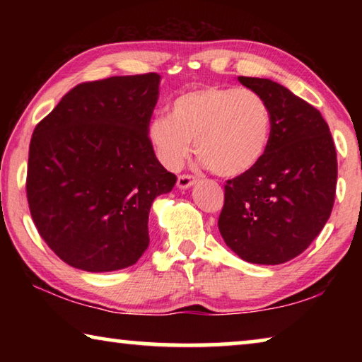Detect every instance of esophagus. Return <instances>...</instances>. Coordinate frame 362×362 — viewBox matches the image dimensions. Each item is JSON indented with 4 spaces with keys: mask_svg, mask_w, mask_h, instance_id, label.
Returning <instances> with one entry per match:
<instances>
[{
    "mask_svg": "<svg viewBox=\"0 0 362 362\" xmlns=\"http://www.w3.org/2000/svg\"><path fill=\"white\" fill-rule=\"evenodd\" d=\"M194 183V177L188 175V174H183V175H179V179H177V187H179L180 189H187L189 188Z\"/></svg>",
    "mask_w": 362,
    "mask_h": 362,
    "instance_id": "34e87169",
    "label": "esophagus"
}]
</instances>
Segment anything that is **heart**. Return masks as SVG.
<instances>
[{"label":"heart","mask_w":362,"mask_h":362,"mask_svg":"<svg viewBox=\"0 0 362 362\" xmlns=\"http://www.w3.org/2000/svg\"><path fill=\"white\" fill-rule=\"evenodd\" d=\"M272 112L252 89L198 86L177 95L169 116H156L148 139L170 170L192 153L222 177H240L262 161L272 139Z\"/></svg>","instance_id":"b5f03b06"}]
</instances>
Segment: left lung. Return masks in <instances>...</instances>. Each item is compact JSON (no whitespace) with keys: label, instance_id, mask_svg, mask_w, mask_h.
<instances>
[{"label":"left lung","instance_id":"obj_1","mask_svg":"<svg viewBox=\"0 0 362 362\" xmlns=\"http://www.w3.org/2000/svg\"><path fill=\"white\" fill-rule=\"evenodd\" d=\"M238 81L267 100L272 139L252 170L226 182L218 230L243 260L279 265L302 254L330 217L335 145L321 113L284 86L267 78Z\"/></svg>","mask_w":362,"mask_h":362}]
</instances>
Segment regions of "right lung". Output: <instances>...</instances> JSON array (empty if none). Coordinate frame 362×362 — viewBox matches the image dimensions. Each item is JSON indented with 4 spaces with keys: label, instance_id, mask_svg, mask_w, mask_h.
<instances>
[{
    "label": "right lung",
    "instance_id": "1",
    "mask_svg": "<svg viewBox=\"0 0 362 362\" xmlns=\"http://www.w3.org/2000/svg\"><path fill=\"white\" fill-rule=\"evenodd\" d=\"M158 73L83 83L35 127L27 198L40 236L59 259L90 273L136 263L148 214L177 177L148 139Z\"/></svg>",
    "mask_w": 362,
    "mask_h": 362
}]
</instances>
